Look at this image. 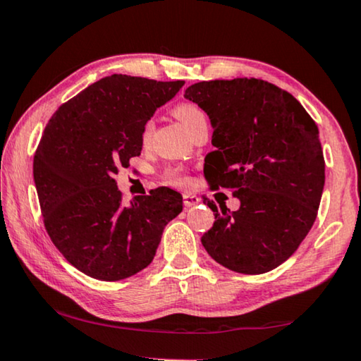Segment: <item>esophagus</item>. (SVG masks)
<instances>
[{"mask_svg": "<svg viewBox=\"0 0 361 361\" xmlns=\"http://www.w3.org/2000/svg\"><path fill=\"white\" fill-rule=\"evenodd\" d=\"M199 202H201V199L194 196V194H183V204H185V207H194Z\"/></svg>", "mask_w": 361, "mask_h": 361, "instance_id": "obj_1", "label": "esophagus"}]
</instances>
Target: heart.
<instances>
[{
	"mask_svg": "<svg viewBox=\"0 0 361 361\" xmlns=\"http://www.w3.org/2000/svg\"><path fill=\"white\" fill-rule=\"evenodd\" d=\"M175 116L180 118V122L185 125V128L188 131H191L194 127H196L197 122L205 120V112L197 104H194V102H181V104L175 107ZM152 130H154V123L151 120H147V122L142 125V130H141L142 142H147L151 140ZM164 178L167 183H170V185H175V186H183L188 183L185 171L181 169H167L164 171Z\"/></svg>",
	"mask_w": 361,
	"mask_h": 361,
	"instance_id": "1",
	"label": "heart"
}]
</instances>
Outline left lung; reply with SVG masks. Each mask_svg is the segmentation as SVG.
Wrapping results in <instances>:
<instances>
[{"instance_id":"1","label":"left lung","mask_w":361,"mask_h":361,"mask_svg":"<svg viewBox=\"0 0 361 361\" xmlns=\"http://www.w3.org/2000/svg\"><path fill=\"white\" fill-rule=\"evenodd\" d=\"M185 98L204 109L214 135L204 176L210 190H228L236 212L214 201V226L202 245L228 270L262 274L299 249L317 220L324 157L314 120L293 94L260 78L191 85Z\"/></svg>"}]
</instances>
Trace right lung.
I'll return each instance as SVG.
<instances>
[{"mask_svg": "<svg viewBox=\"0 0 361 361\" xmlns=\"http://www.w3.org/2000/svg\"><path fill=\"white\" fill-rule=\"evenodd\" d=\"M185 85L118 75L101 78L53 114L33 157L43 223L64 259L99 281L146 268L183 197L157 188L123 202L114 176L141 154V130Z\"/></svg>", "mask_w": 361, "mask_h": 361, "instance_id": "right-lung-1", "label": "right lung"}]
</instances>
